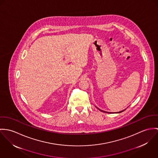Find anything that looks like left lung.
Masks as SVG:
<instances>
[{
  "label": "left lung",
  "instance_id": "1",
  "mask_svg": "<svg viewBox=\"0 0 158 158\" xmlns=\"http://www.w3.org/2000/svg\"><path fill=\"white\" fill-rule=\"evenodd\" d=\"M98 109H99L101 111H102V112H104V113H121V112H123V111L125 110H122V111H119V112H117V113H111V112H107V111H103V110H101V109H99V108H98L97 106H96Z\"/></svg>",
  "mask_w": 158,
  "mask_h": 158
}]
</instances>
